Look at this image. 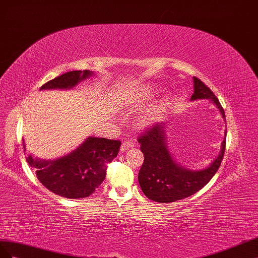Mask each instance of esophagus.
Returning <instances> with one entry per match:
<instances>
[{"label":"esophagus","instance_id":"1","mask_svg":"<svg viewBox=\"0 0 258 258\" xmlns=\"http://www.w3.org/2000/svg\"><path fill=\"white\" fill-rule=\"evenodd\" d=\"M134 146H135V143H134V142H132V141L124 142V143L122 144V146H121V151L127 150V149L132 148V147H134Z\"/></svg>","mask_w":258,"mask_h":258}]
</instances>
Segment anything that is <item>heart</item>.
Instances as JSON below:
<instances>
[{"instance_id": "b5f03b06", "label": "heart", "mask_w": 258, "mask_h": 258, "mask_svg": "<svg viewBox=\"0 0 258 258\" xmlns=\"http://www.w3.org/2000/svg\"><path fill=\"white\" fill-rule=\"evenodd\" d=\"M157 113H158V111H154V112H151L149 114H147L144 117V119H142V124H149V123H151L157 117Z\"/></svg>"}]
</instances>
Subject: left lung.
<instances>
[{
	"label": "left lung",
	"instance_id": "left-lung-1",
	"mask_svg": "<svg viewBox=\"0 0 258 258\" xmlns=\"http://www.w3.org/2000/svg\"><path fill=\"white\" fill-rule=\"evenodd\" d=\"M194 83L195 93L191 100L212 99L225 119L224 109L211 88L196 77H194ZM137 141L142 145L141 150L144 153V163L138 174L139 185L147 198L161 203L181 200L202 189L218 171L226 148L225 139L219 156L208 168L191 172L179 166L173 160L165 143L164 123L152 124L146 127L138 135Z\"/></svg>",
	"mask_w": 258,
	"mask_h": 258
}]
</instances>
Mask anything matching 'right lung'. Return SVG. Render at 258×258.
<instances>
[{
	"instance_id": "obj_1",
	"label": "right lung",
	"mask_w": 258,
	"mask_h": 258,
	"mask_svg": "<svg viewBox=\"0 0 258 258\" xmlns=\"http://www.w3.org/2000/svg\"><path fill=\"white\" fill-rule=\"evenodd\" d=\"M91 75L90 70L66 72L43 84L41 90L70 88ZM120 147L121 142L115 139L90 137L77 150L56 161H34L31 156L27 161L29 165L38 168L36 177L51 192L80 199L90 197L101 185L107 165L117 156Z\"/></svg>"
}]
</instances>
